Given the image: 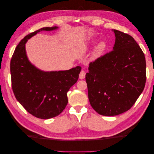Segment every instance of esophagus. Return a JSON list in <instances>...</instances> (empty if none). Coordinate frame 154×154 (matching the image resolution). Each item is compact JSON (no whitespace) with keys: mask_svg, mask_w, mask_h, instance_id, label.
<instances>
[{"mask_svg":"<svg viewBox=\"0 0 154 154\" xmlns=\"http://www.w3.org/2000/svg\"><path fill=\"white\" fill-rule=\"evenodd\" d=\"M85 75H86V73H85V71H83V70H82V71L80 72V74H79L80 79H84L85 78Z\"/></svg>","mask_w":154,"mask_h":154,"instance_id":"obj_1","label":"esophagus"}]
</instances>
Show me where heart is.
I'll return each instance as SVG.
<instances>
[{
  "label": "heart",
  "mask_w": 154,
  "mask_h": 154,
  "mask_svg": "<svg viewBox=\"0 0 154 154\" xmlns=\"http://www.w3.org/2000/svg\"><path fill=\"white\" fill-rule=\"evenodd\" d=\"M106 48V44L104 42H100L95 48L94 53H93V57L94 59H97L101 54L103 53Z\"/></svg>",
  "instance_id": "obj_1"
}]
</instances>
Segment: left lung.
<instances>
[{
    "mask_svg": "<svg viewBox=\"0 0 154 154\" xmlns=\"http://www.w3.org/2000/svg\"><path fill=\"white\" fill-rule=\"evenodd\" d=\"M112 31V50L91 62L85 76L90 104L104 116L130 109L146 82L145 57L140 46L130 35Z\"/></svg>",
    "mask_w": 154,
    "mask_h": 154,
    "instance_id": "8db88e82",
    "label": "left lung"
}]
</instances>
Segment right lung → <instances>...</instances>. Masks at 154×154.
Instances as JSON below:
<instances>
[{"label": "right lung", "mask_w": 154, "mask_h": 154, "mask_svg": "<svg viewBox=\"0 0 154 154\" xmlns=\"http://www.w3.org/2000/svg\"><path fill=\"white\" fill-rule=\"evenodd\" d=\"M58 27H44L24 37L16 48L10 63L11 86L16 100L27 112L42 119L60 115L68 102L67 91L79 79L81 67L65 71L44 72L28 59L25 44L42 31Z\"/></svg>", "instance_id": "add662e5"}]
</instances>
